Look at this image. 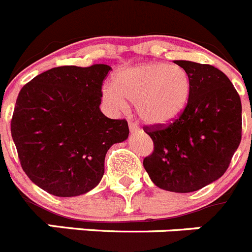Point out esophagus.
<instances>
[{
    "instance_id": "esophagus-1",
    "label": "esophagus",
    "mask_w": 252,
    "mask_h": 252,
    "mask_svg": "<svg viewBox=\"0 0 252 252\" xmlns=\"http://www.w3.org/2000/svg\"><path fill=\"white\" fill-rule=\"evenodd\" d=\"M128 127H130L131 132H135V131L139 130V126H137L136 122H132V121H128Z\"/></svg>"
}]
</instances>
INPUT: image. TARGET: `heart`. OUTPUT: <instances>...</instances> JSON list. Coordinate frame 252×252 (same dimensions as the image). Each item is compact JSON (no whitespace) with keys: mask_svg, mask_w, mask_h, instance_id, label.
I'll return each instance as SVG.
<instances>
[{"mask_svg":"<svg viewBox=\"0 0 252 252\" xmlns=\"http://www.w3.org/2000/svg\"><path fill=\"white\" fill-rule=\"evenodd\" d=\"M190 92L192 79L186 69L166 63H148L120 73L115 87H104L103 95L116 110L126 108V99L136 104L137 115L144 122L166 125L183 112Z\"/></svg>","mask_w":252,"mask_h":252,"instance_id":"obj_1","label":"heart"}]
</instances>
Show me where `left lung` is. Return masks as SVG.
Wrapping results in <instances>:
<instances>
[{
    "label": "left lung",
    "mask_w": 252,
    "mask_h": 252,
    "mask_svg": "<svg viewBox=\"0 0 252 252\" xmlns=\"http://www.w3.org/2000/svg\"><path fill=\"white\" fill-rule=\"evenodd\" d=\"M192 79L188 104L166 125L144 126L154 150L144 168L154 184L189 193L221 178L241 141V99L233 84L209 64L175 60Z\"/></svg>",
    "instance_id": "obj_1"
}]
</instances>
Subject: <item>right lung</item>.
Listing matches in <instances>:
<instances>
[{
  "label": "right lung",
  "mask_w": 252,
  "mask_h": 252,
  "mask_svg": "<svg viewBox=\"0 0 252 252\" xmlns=\"http://www.w3.org/2000/svg\"><path fill=\"white\" fill-rule=\"evenodd\" d=\"M111 66L63 65L22 87L11 120L20 164L30 180L57 197L94 188L104 173L107 150L127 139L126 120L99 110Z\"/></svg>",
  "instance_id": "add662e5"
}]
</instances>
